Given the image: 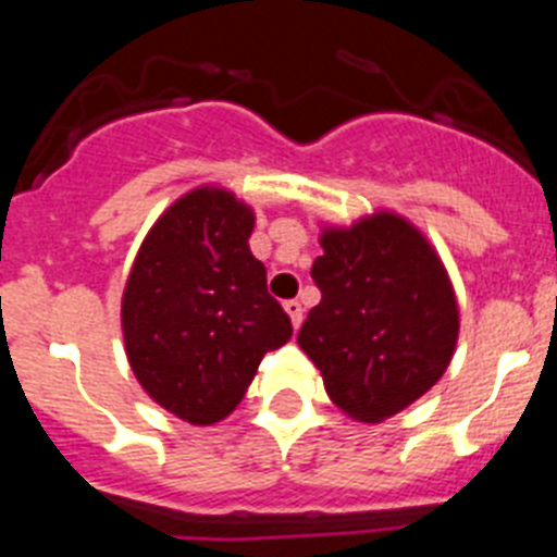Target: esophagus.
<instances>
[{"mask_svg": "<svg viewBox=\"0 0 557 557\" xmlns=\"http://www.w3.org/2000/svg\"><path fill=\"white\" fill-rule=\"evenodd\" d=\"M284 309H287L289 321H293V329L301 326V321H304V307H301V301H287V304H284Z\"/></svg>", "mask_w": 557, "mask_h": 557, "instance_id": "1", "label": "esophagus"}]
</instances>
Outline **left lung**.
<instances>
[{"label":"left lung","instance_id":"left-lung-1","mask_svg":"<svg viewBox=\"0 0 557 557\" xmlns=\"http://www.w3.org/2000/svg\"><path fill=\"white\" fill-rule=\"evenodd\" d=\"M298 346L321 371L329 398L354 421L379 424L444 376L460 334V307L424 231L391 209L351 225H321Z\"/></svg>","mask_w":557,"mask_h":557}]
</instances>
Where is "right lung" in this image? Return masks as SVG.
<instances>
[{
	"label": "right lung",
	"instance_id": "right-lung-1",
	"mask_svg": "<svg viewBox=\"0 0 557 557\" xmlns=\"http://www.w3.org/2000/svg\"><path fill=\"white\" fill-rule=\"evenodd\" d=\"M256 214L203 184L166 206L127 273L122 337L133 376L195 426L228 418L268 351L293 337L268 270L250 253Z\"/></svg>",
	"mask_w": 557,
	"mask_h": 557
}]
</instances>
